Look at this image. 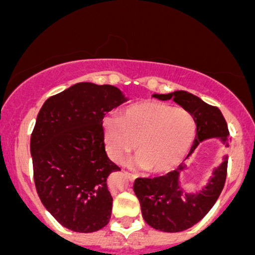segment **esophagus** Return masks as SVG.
<instances>
[{"instance_id": "34e87169", "label": "esophagus", "mask_w": 255, "mask_h": 255, "mask_svg": "<svg viewBox=\"0 0 255 255\" xmlns=\"http://www.w3.org/2000/svg\"><path fill=\"white\" fill-rule=\"evenodd\" d=\"M125 174H126V175H127V177L130 180V181H133V180H134L135 177H137V175H135V174L128 173V171H125Z\"/></svg>"}]
</instances>
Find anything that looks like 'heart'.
<instances>
[{
	"instance_id": "1",
	"label": "heart",
	"mask_w": 255,
	"mask_h": 255,
	"mask_svg": "<svg viewBox=\"0 0 255 255\" xmlns=\"http://www.w3.org/2000/svg\"><path fill=\"white\" fill-rule=\"evenodd\" d=\"M104 139L113 161L135 148V165L154 174L166 173L181 163L196 137V122L184 109L159 101H140L118 116L102 121Z\"/></svg>"
}]
</instances>
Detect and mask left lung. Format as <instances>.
Returning <instances> with one entry per match:
<instances>
[{
    "instance_id": "left-lung-1",
    "label": "left lung",
    "mask_w": 255,
    "mask_h": 255,
    "mask_svg": "<svg viewBox=\"0 0 255 255\" xmlns=\"http://www.w3.org/2000/svg\"><path fill=\"white\" fill-rule=\"evenodd\" d=\"M158 100L173 99L177 105L190 112L196 122V138L189 155L207 138H221L230 145V130L225 117L216 106H211L195 95L186 91H175L168 95H153ZM227 156L216 169L206 187L196 195L185 194L179 186V174L185 169L180 164L176 170L164 176L138 177L133 190L139 200L144 221L150 227L163 232H180L196 225L207 215L217 201L227 176Z\"/></svg>"
}]
</instances>
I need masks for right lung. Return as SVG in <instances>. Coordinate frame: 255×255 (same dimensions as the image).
Returning a JSON list of instances; mask_svg holds the SVG:
<instances>
[{"instance_id": "1", "label": "right lung", "mask_w": 255, "mask_h": 255, "mask_svg": "<svg viewBox=\"0 0 255 255\" xmlns=\"http://www.w3.org/2000/svg\"><path fill=\"white\" fill-rule=\"evenodd\" d=\"M126 99L112 85L79 82L49 97L30 135L38 196L68 230L90 233L110 222L107 177L120 166L105 150L102 120Z\"/></svg>"}]
</instances>
